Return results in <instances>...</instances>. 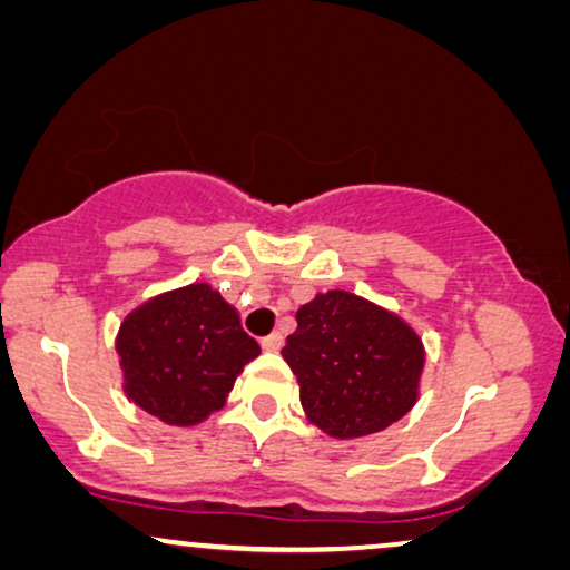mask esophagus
<instances>
[{"mask_svg":"<svg viewBox=\"0 0 570 570\" xmlns=\"http://www.w3.org/2000/svg\"><path fill=\"white\" fill-rule=\"evenodd\" d=\"M261 346L266 348V351H278L284 346V335L282 333H271V335H266V338L261 341Z\"/></svg>","mask_w":570,"mask_h":570,"instance_id":"esophagus-1","label":"esophagus"}]
</instances>
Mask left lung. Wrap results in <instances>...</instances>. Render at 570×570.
Segmentation results:
<instances>
[{
	"instance_id": "obj_1",
	"label": "left lung",
	"mask_w": 570,
	"mask_h": 570,
	"mask_svg": "<svg viewBox=\"0 0 570 570\" xmlns=\"http://www.w3.org/2000/svg\"><path fill=\"white\" fill-rule=\"evenodd\" d=\"M282 356L299 382L307 421L333 439L384 431L421 397V335L397 312L343 288L296 309Z\"/></svg>"
}]
</instances>
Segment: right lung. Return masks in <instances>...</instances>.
<instances>
[{"instance_id":"add662e5","label":"right lung","mask_w":570,"mask_h":570,"mask_svg":"<svg viewBox=\"0 0 570 570\" xmlns=\"http://www.w3.org/2000/svg\"><path fill=\"white\" fill-rule=\"evenodd\" d=\"M124 395L167 426L190 429L222 411L245 364L261 354L239 312L212 284L149 296L116 335Z\"/></svg>"}]
</instances>
